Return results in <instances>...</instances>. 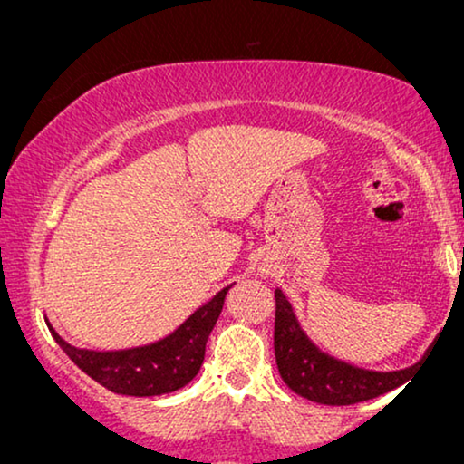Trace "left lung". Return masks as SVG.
Wrapping results in <instances>:
<instances>
[{
	"label": "left lung",
	"instance_id": "obj_1",
	"mask_svg": "<svg viewBox=\"0 0 464 464\" xmlns=\"http://www.w3.org/2000/svg\"><path fill=\"white\" fill-rule=\"evenodd\" d=\"M274 352L282 381L301 398L324 406H349L404 385L416 364L400 371H371L324 352L301 326L291 301L276 288Z\"/></svg>",
	"mask_w": 464,
	"mask_h": 464
}]
</instances>
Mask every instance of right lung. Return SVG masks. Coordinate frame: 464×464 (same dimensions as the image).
I'll return each mask as SVG.
<instances>
[{
	"mask_svg": "<svg viewBox=\"0 0 464 464\" xmlns=\"http://www.w3.org/2000/svg\"><path fill=\"white\" fill-rule=\"evenodd\" d=\"M230 288L232 285L221 288L216 297L200 305L184 324H179L167 337L119 352H93V349L75 347L66 343L52 324L48 326L56 343L87 377L98 381L112 393L150 398V395L178 392L197 377L205 360L207 341L213 326L218 324Z\"/></svg>",
	"mask_w": 464,
	"mask_h": 464,
	"instance_id": "1",
	"label": "right lung"
}]
</instances>
